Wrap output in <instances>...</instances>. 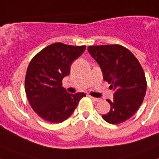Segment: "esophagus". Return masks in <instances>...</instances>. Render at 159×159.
Instances as JSON below:
<instances>
[{"label": "esophagus", "mask_w": 159, "mask_h": 159, "mask_svg": "<svg viewBox=\"0 0 159 159\" xmlns=\"http://www.w3.org/2000/svg\"><path fill=\"white\" fill-rule=\"evenodd\" d=\"M88 96H89L90 98H91V99H93L94 101H96V102H98V101H99V100H100V99H98V98H95V97H93V96H91V95H88Z\"/></svg>", "instance_id": "34e87169"}]
</instances>
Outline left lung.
<instances>
[{
  "instance_id": "left-lung-1",
  "label": "left lung",
  "mask_w": 159,
  "mask_h": 159,
  "mask_svg": "<svg viewBox=\"0 0 159 159\" xmlns=\"http://www.w3.org/2000/svg\"><path fill=\"white\" fill-rule=\"evenodd\" d=\"M88 50L114 91L113 99H107L111 110L102 115V119L111 124L123 123L136 113L146 95L143 67L131 52L119 44L89 46Z\"/></svg>"
}]
</instances>
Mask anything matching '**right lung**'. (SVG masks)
I'll use <instances>...</instances> for the list:
<instances>
[{"mask_svg":"<svg viewBox=\"0 0 159 159\" xmlns=\"http://www.w3.org/2000/svg\"><path fill=\"white\" fill-rule=\"evenodd\" d=\"M86 46L55 43L42 49L28 67L25 92L31 107L40 118L53 123L69 118L86 94H70L62 87V80L70 74L73 61Z\"/></svg>","mask_w":159,"mask_h":159,"instance_id":"1","label":"right lung"}]
</instances>
